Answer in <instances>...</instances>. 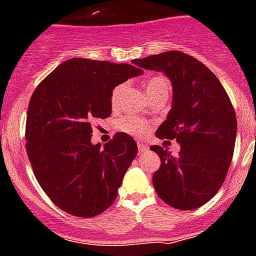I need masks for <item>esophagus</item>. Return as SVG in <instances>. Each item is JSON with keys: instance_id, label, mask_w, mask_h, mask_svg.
<instances>
[{"instance_id": "obj_1", "label": "esophagus", "mask_w": 256, "mask_h": 256, "mask_svg": "<svg viewBox=\"0 0 256 256\" xmlns=\"http://www.w3.org/2000/svg\"><path fill=\"white\" fill-rule=\"evenodd\" d=\"M137 148H138V152H146L148 149H149L146 144H142V142L137 144Z\"/></svg>"}]
</instances>
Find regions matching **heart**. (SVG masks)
<instances>
[{"instance_id": "obj_1", "label": "heart", "mask_w": 256, "mask_h": 256, "mask_svg": "<svg viewBox=\"0 0 256 256\" xmlns=\"http://www.w3.org/2000/svg\"><path fill=\"white\" fill-rule=\"evenodd\" d=\"M124 90H126V85L124 84H120L116 88H114L112 92H111V98H110L112 107H118L120 104L122 95H123ZM145 90H146L148 95L154 94V92H164V90L168 92V81L162 77H152L145 82ZM118 128L120 130H123V132L130 133V134L137 137L145 136L149 132V126H148L145 120L138 119V118H132V116L122 118L118 122Z\"/></svg>"}]
</instances>
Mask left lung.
<instances>
[{
    "label": "left lung",
    "mask_w": 256,
    "mask_h": 256,
    "mask_svg": "<svg viewBox=\"0 0 256 256\" xmlns=\"http://www.w3.org/2000/svg\"><path fill=\"white\" fill-rule=\"evenodd\" d=\"M162 72L172 84V104L156 134L180 144L178 157L152 145L161 158L153 186L166 204L180 210L204 206L226 178L233 158L237 118L218 78L195 57L170 50L133 60Z\"/></svg>",
    "instance_id": "left-lung-1"
}]
</instances>
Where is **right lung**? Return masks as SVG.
I'll return each mask as SVG.
<instances>
[{
    "label": "right lung",
    "instance_id": "right-lung-1",
    "mask_svg": "<svg viewBox=\"0 0 256 256\" xmlns=\"http://www.w3.org/2000/svg\"><path fill=\"white\" fill-rule=\"evenodd\" d=\"M142 69L69 58L40 82L30 99L26 150L43 191L64 212L94 217L111 206L137 154L130 134L92 144V122L111 115V92Z\"/></svg>",
    "mask_w": 256,
    "mask_h": 256
}]
</instances>
